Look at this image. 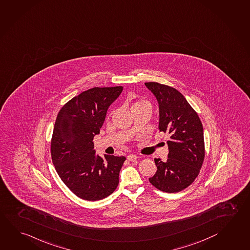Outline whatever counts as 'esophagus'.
<instances>
[{
  "label": "esophagus",
  "instance_id": "obj_1",
  "mask_svg": "<svg viewBox=\"0 0 250 250\" xmlns=\"http://www.w3.org/2000/svg\"><path fill=\"white\" fill-rule=\"evenodd\" d=\"M127 159L128 161H136V159H137V157H136V155L129 154L127 155Z\"/></svg>",
  "mask_w": 250,
  "mask_h": 250
}]
</instances>
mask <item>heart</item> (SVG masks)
Masks as SVG:
<instances>
[{"instance_id":"obj_1","label":"heart","mask_w":250,"mask_h":250,"mask_svg":"<svg viewBox=\"0 0 250 250\" xmlns=\"http://www.w3.org/2000/svg\"><path fill=\"white\" fill-rule=\"evenodd\" d=\"M146 105H150V103L147 100H144V99H137L132 102L131 110L133 111L135 109L141 108Z\"/></svg>"}]
</instances>
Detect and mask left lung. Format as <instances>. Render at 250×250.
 Wrapping results in <instances>:
<instances>
[{
	"label": "left lung",
	"instance_id": "1",
	"mask_svg": "<svg viewBox=\"0 0 250 250\" xmlns=\"http://www.w3.org/2000/svg\"><path fill=\"white\" fill-rule=\"evenodd\" d=\"M159 104V132L167 134L168 159H154L157 172L150 184L159 190L177 193L198 176L205 156L204 128L199 116L184 96L173 87L146 83Z\"/></svg>",
	"mask_w": 250,
	"mask_h": 250
}]
</instances>
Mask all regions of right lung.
<instances>
[{"label":"right lung","instance_id":"1","mask_svg":"<svg viewBox=\"0 0 250 250\" xmlns=\"http://www.w3.org/2000/svg\"><path fill=\"white\" fill-rule=\"evenodd\" d=\"M123 86L94 87L60 110L51 139V157L64 184L81 199L98 201L114 192L125 157L96 156L93 137Z\"/></svg>","mask_w":250,"mask_h":250}]
</instances>
